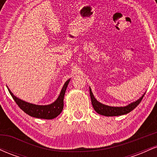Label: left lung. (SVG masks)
<instances>
[{"instance_id":"8db88e82","label":"left lung","mask_w":157,"mask_h":157,"mask_svg":"<svg viewBox=\"0 0 157 157\" xmlns=\"http://www.w3.org/2000/svg\"><path fill=\"white\" fill-rule=\"evenodd\" d=\"M90 91V96H91V103H92L94 109L95 110L97 113L99 114L104 115L106 117H112V116H120V115L126 114V113H129L130 111L134 110L135 108L137 106L140 102L142 101L143 96H142L141 98L139 99L136 102H132V103L129 104L128 105L125 106V107H111V106L105 105L99 102L94 97L92 92H91V89H89Z\"/></svg>"}]
</instances>
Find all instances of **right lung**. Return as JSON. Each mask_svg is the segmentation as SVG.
<instances>
[{"instance_id": "obj_1", "label": "right lung", "mask_w": 157, "mask_h": 157, "mask_svg": "<svg viewBox=\"0 0 157 157\" xmlns=\"http://www.w3.org/2000/svg\"><path fill=\"white\" fill-rule=\"evenodd\" d=\"M69 80L65 82L61 92L59 95L58 98L55 102L48 105H34V104L29 103L14 96V94L11 92L10 89V94L12 95V98L14 99L17 105L19 106L20 109H22L25 113H27L29 116L33 117L36 118L46 119V120H52L58 116L63 111V99L65 92H66V88H67Z\"/></svg>"}]
</instances>
